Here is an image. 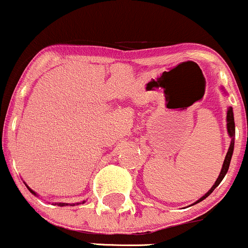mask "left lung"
I'll use <instances>...</instances> for the list:
<instances>
[{"mask_svg":"<svg viewBox=\"0 0 248 248\" xmlns=\"http://www.w3.org/2000/svg\"><path fill=\"white\" fill-rule=\"evenodd\" d=\"M227 129H228V134L230 135V137H232V142H230V147L229 149H228V153L227 155H225V159H224V163H223V166H222V171H220L219 176H218L217 181L215 182V185L212 186V188H211L210 190L206 193V194L204 195L202 198H200L199 200H198L197 202H202L204 199H206L208 195L211 194V193L215 190V188L217 187L218 185H219L220 182H222V180L224 178L225 173L228 172V169H229V165H230V160H232V151H234V134H235V123H234V114H232V107H229L228 108V112H227Z\"/></svg>","mask_w":248,"mask_h":248,"instance_id":"left-lung-1","label":"left lung"}]
</instances>
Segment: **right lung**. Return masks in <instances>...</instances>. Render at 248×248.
<instances>
[{"label":"right lung","mask_w":248,"mask_h":248,"mask_svg":"<svg viewBox=\"0 0 248 248\" xmlns=\"http://www.w3.org/2000/svg\"><path fill=\"white\" fill-rule=\"evenodd\" d=\"M28 189H29V190H30V192H31V193H32V194H35V195H36V193H35V192H33V190H32V189H30V188H29V187H28ZM66 205H68V204H65V202H60V204H58V206H66ZM72 206H75V204H73V205H72Z\"/></svg>","instance_id":"1"}]
</instances>
